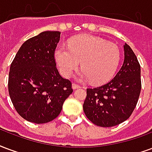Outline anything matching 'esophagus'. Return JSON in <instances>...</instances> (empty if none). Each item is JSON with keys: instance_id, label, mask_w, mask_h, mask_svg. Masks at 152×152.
Instances as JSON below:
<instances>
[{"instance_id": "34e87169", "label": "esophagus", "mask_w": 152, "mask_h": 152, "mask_svg": "<svg viewBox=\"0 0 152 152\" xmlns=\"http://www.w3.org/2000/svg\"><path fill=\"white\" fill-rule=\"evenodd\" d=\"M72 87H73V89H77V88H80L81 86L80 85H78V84L73 83L72 84Z\"/></svg>"}]
</instances>
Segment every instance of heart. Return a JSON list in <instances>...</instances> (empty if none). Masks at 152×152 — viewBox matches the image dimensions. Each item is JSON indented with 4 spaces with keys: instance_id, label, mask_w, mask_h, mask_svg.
<instances>
[{
    "instance_id": "b5f03b06",
    "label": "heart",
    "mask_w": 152,
    "mask_h": 152,
    "mask_svg": "<svg viewBox=\"0 0 152 152\" xmlns=\"http://www.w3.org/2000/svg\"><path fill=\"white\" fill-rule=\"evenodd\" d=\"M61 71L69 77L81 62L83 69L81 78L91 79L93 84L107 83L113 77L121 60V51L117 45L96 36L81 35L72 38L68 49L61 48L55 53Z\"/></svg>"
}]
</instances>
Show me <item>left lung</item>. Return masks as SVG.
I'll use <instances>...</instances> for the list:
<instances>
[{"mask_svg":"<svg viewBox=\"0 0 152 152\" xmlns=\"http://www.w3.org/2000/svg\"><path fill=\"white\" fill-rule=\"evenodd\" d=\"M125 60L121 69L108 83L87 88L85 115L93 124L112 127L126 121L134 110L141 91V68L134 53L124 45Z\"/></svg>","mask_w":152,"mask_h":152,"instance_id":"obj_1","label":"left lung"}]
</instances>
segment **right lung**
Returning a JSON list of instances; mask_svg holds the SVG:
<instances>
[{
  "instance_id": "1",
  "label": "right lung",
  "mask_w": 152,
  "mask_h": 152,
  "mask_svg": "<svg viewBox=\"0 0 152 152\" xmlns=\"http://www.w3.org/2000/svg\"><path fill=\"white\" fill-rule=\"evenodd\" d=\"M61 32L44 31L21 46L10 65L8 88L11 101L25 120L44 124L58 117L73 92L72 83L56 67L55 50Z\"/></svg>"
}]
</instances>
